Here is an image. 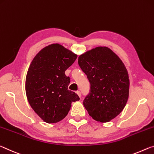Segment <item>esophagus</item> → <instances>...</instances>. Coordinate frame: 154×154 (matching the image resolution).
Listing matches in <instances>:
<instances>
[{
  "mask_svg": "<svg viewBox=\"0 0 154 154\" xmlns=\"http://www.w3.org/2000/svg\"><path fill=\"white\" fill-rule=\"evenodd\" d=\"M76 94H78V95H79L80 97H81V94H80V91H77Z\"/></svg>",
  "mask_w": 154,
  "mask_h": 154,
  "instance_id": "34e87169",
  "label": "esophagus"
}]
</instances>
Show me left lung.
<instances>
[{"label":"left lung","instance_id":"8db88e82","mask_svg":"<svg viewBox=\"0 0 154 154\" xmlns=\"http://www.w3.org/2000/svg\"><path fill=\"white\" fill-rule=\"evenodd\" d=\"M79 65L90 82L83 104L93 119L108 122L124 108L129 96L128 71L107 47H96L79 57Z\"/></svg>","mask_w":154,"mask_h":154}]
</instances>
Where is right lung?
Instances as JSON below:
<instances>
[{
	"label": "right lung",
	"instance_id": "obj_1",
	"mask_svg": "<svg viewBox=\"0 0 154 154\" xmlns=\"http://www.w3.org/2000/svg\"><path fill=\"white\" fill-rule=\"evenodd\" d=\"M77 55L59 44H50L37 54L28 70L25 89L29 103L45 122H59L66 117L72 102L80 100L68 90L70 78L65 74Z\"/></svg>",
	"mask_w": 154,
	"mask_h": 154
}]
</instances>
